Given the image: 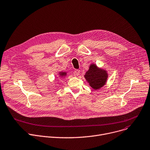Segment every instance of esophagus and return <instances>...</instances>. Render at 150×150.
Listing matches in <instances>:
<instances>
[{
  "label": "esophagus",
  "mask_w": 150,
  "mask_h": 150,
  "mask_svg": "<svg viewBox=\"0 0 150 150\" xmlns=\"http://www.w3.org/2000/svg\"><path fill=\"white\" fill-rule=\"evenodd\" d=\"M79 74H80V71H79V69H75V74L76 76L79 75Z\"/></svg>",
  "instance_id": "1"
}]
</instances>
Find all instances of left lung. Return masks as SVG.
<instances>
[{"mask_svg": "<svg viewBox=\"0 0 150 150\" xmlns=\"http://www.w3.org/2000/svg\"><path fill=\"white\" fill-rule=\"evenodd\" d=\"M84 78L90 87L94 90H98L105 85L108 74L106 70L98 67L96 64H91L89 69L84 75Z\"/></svg>", "mask_w": 150, "mask_h": 150, "instance_id": "obj_1", "label": "left lung"}]
</instances>
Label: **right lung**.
I'll list each match as a JSON object with an SVG mask.
<instances>
[{"label":"right lung","instance_id":"right-lung-1","mask_svg":"<svg viewBox=\"0 0 150 150\" xmlns=\"http://www.w3.org/2000/svg\"><path fill=\"white\" fill-rule=\"evenodd\" d=\"M59 76H60V77L63 78V77H64V76H66L67 72H60L59 73Z\"/></svg>","mask_w":150,"mask_h":150}]
</instances>
